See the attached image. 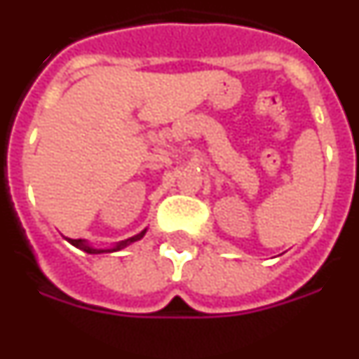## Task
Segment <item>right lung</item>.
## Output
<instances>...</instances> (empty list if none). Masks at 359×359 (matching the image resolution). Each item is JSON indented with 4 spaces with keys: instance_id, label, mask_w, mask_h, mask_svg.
<instances>
[{
    "instance_id": "1",
    "label": "right lung",
    "mask_w": 359,
    "mask_h": 359,
    "mask_svg": "<svg viewBox=\"0 0 359 359\" xmlns=\"http://www.w3.org/2000/svg\"><path fill=\"white\" fill-rule=\"evenodd\" d=\"M145 231H147V228H145V230H142L140 233H136V236L129 237V239L120 241V243H116L113 248H93V246H91V244L88 243V241H84V239H68V243L73 244L75 248L82 250V252L93 253V255H97V253H111V252H118V250H123L126 246H129V244L136 243V241H140L142 237L145 236Z\"/></svg>"
}]
</instances>
